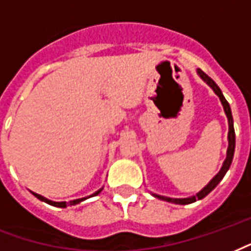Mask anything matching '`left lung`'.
Returning a JSON list of instances; mask_svg holds the SVG:
<instances>
[{"label": "left lung", "instance_id": "8db88e82", "mask_svg": "<svg viewBox=\"0 0 251 251\" xmlns=\"http://www.w3.org/2000/svg\"><path fill=\"white\" fill-rule=\"evenodd\" d=\"M198 74H200V77H201L203 81H205L209 86H210L214 93L220 97L221 102H222V105H224V110L226 113V116H227V121H229V135H227V138H229V148H227V155H226V159H225L224 165H222V168H221L220 173L215 176L213 179H211L210 182L207 183L203 189H202L201 192L198 193L197 196L190 197V198H168V197H162V196H157V194H154V197H157L159 200H163V201H168V202H173V203H178V205H187V203H193V202H196L197 200H202L203 197H206L209 193L214 189L218 183L221 182V179L224 178V176L226 174V172L229 170L230 165H231V161H233V157H234V149H235V133H234V126H233V116H231V110H230L229 106V102L226 101V98L224 97V94L221 92V89L218 88V85L213 81V79L207 75L206 73H203L201 69H198L197 70Z\"/></svg>", "mask_w": 251, "mask_h": 251}]
</instances>
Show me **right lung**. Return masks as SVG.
I'll return each mask as SVG.
<instances>
[{"label":"right lung","instance_id":"right-lung-1","mask_svg":"<svg viewBox=\"0 0 251 251\" xmlns=\"http://www.w3.org/2000/svg\"><path fill=\"white\" fill-rule=\"evenodd\" d=\"M101 190H102V189H101ZM101 190L96 192L94 194H93V196H97V194H100V193H101ZM33 196H36L38 200H41V201L46 202V203H49V205L57 206V207H66L68 205H77V203H79V202L83 201V200H86V198H81V200H74V201H70V202H53V201H50V200H48V198H45V197H42V196H40V194H37V193H33Z\"/></svg>","mask_w":251,"mask_h":251}]
</instances>
